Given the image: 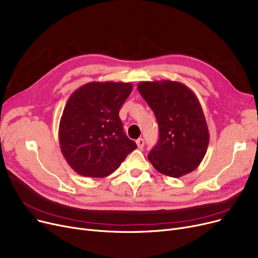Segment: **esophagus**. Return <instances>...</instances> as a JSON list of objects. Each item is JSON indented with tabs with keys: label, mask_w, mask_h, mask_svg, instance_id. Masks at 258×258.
<instances>
[{
	"label": "esophagus",
	"mask_w": 258,
	"mask_h": 258,
	"mask_svg": "<svg viewBox=\"0 0 258 258\" xmlns=\"http://www.w3.org/2000/svg\"><path fill=\"white\" fill-rule=\"evenodd\" d=\"M136 144H137V147H138L139 149H142V148H144V146H145V139H144V138L137 139V140H136Z\"/></svg>",
	"instance_id": "obj_1"
}]
</instances>
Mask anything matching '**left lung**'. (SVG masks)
<instances>
[{"label": "left lung", "instance_id": "left-lung-1", "mask_svg": "<svg viewBox=\"0 0 258 258\" xmlns=\"http://www.w3.org/2000/svg\"><path fill=\"white\" fill-rule=\"evenodd\" d=\"M139 93L154 111L159 139L148 155L167 176L180 177L201 164L209 144L204 112L196 93L173 81L140 82Z\"/></svg>", "mask_w": 258, "mask_h": 258}]
</instances>
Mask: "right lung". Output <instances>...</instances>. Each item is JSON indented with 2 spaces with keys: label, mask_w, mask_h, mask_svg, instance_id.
Instances as JSON below:
<instances>
[{
  "label": "right lung",
  "mask_w": 258,
  "mask_h": 258,
  "mask_svg": "<svg viewBox=\"0 0 258 258\" xmlns=\"http://www.w3.org/2000/svg\"><path fill=\"white\" fill-rule=\"evenodd\" d=\"M132 89L131 83L90 82L70 95L60 118L58 139L64 159L76 173L107 176L137 148L123 132L119 118Z\"/></svg>",
  "instance_id": "right-lung-1"
}]
</instances>
